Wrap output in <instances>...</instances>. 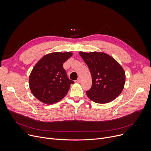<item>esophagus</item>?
<instances>
[{"label": "esophagus", "instance_id": "1", "mask_svg": "<svg viewBox=\"0 0 151 151\" xmlns=\"http://www.w3.org/2000/svg\"><path fill=\"white\" fill-rule=\"evenodd\" d=\"M80 82H81V79H80V78H78V80L76 81V83H80Z\"/></svg>", "mask_w": 151, "mask_h": 151}]
</instances>
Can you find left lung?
Segmentation results:
<instances>
[{
	"label": "left lung",
	"mask_w": 151,
	"mask_h": 151,
	"mask_svg": "<svg viewBox=\"0 0 151 151\" xmlns=\"http://www.w3.org/2000/svg\"><path fill=\"white\" fill-rule=\"evenodd\" d=\"M88 66L92 76L88 97L97 104L113 101L122 92L125 83V71L116 59L104 52H79Z\"/></svg>",
	"instance_id": "1"
}]
</instances>
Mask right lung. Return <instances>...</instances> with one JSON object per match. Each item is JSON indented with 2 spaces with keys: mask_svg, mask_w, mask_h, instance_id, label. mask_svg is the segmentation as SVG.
<instances>
[{
  "mask_svg": "<svg viewBox=\"0 0 151 151\" xmlns=\"http://www.w3.org/2000/svg\"><path fill=\"white\" fill-rule=\"evenodd\" d=\"M73 53L55 52L45 55L34 67L29 75L30 89L34 96L45 104L51 105L64 97L70 84L63 63Z\"/></svg>",
  "mask_w": 151,
  "mask_h": 151,
  "instance_id": "right-lung-1",
  "label": "right lung"
}]
</instances>
